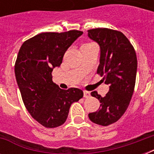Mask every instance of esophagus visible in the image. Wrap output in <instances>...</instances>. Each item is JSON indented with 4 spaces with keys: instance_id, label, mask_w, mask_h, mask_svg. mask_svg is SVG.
<instances>
[{
    "instance_id": "1",
    "label": "esophagus",
    "mask_w": 154,
    "mask_h": 154,
    "mask_svg": "<svg viewBox=\"0 0 154 154\" xmlns=\"http://www.w3.org/2000/svg\"><path fill=\"white\" fill-rule=\"evenodd\" d=\"M89 96H90V93H89V92L85 91H85H84V97L87 98V97H89Z\"/></svg>"
}]
</instances>
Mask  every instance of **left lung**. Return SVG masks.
I'll list each match as a JSON object with an SVG mask.
<instances>
[{
    "instance_id": "8db88e82",
    "label": "left lung",
    "mask_w": 154,
    "mask_h": 154,
    "mask_svg": "<svg viewBox=\"0 0 154 154\" xmlns=\"http://www.w3.org/2000/svg\"><path fill=\"white\" fill-rule=\"evenodd\" d=\"M88 35L100 45L97 74L109 85L104 97L97 91L91 93L101 105L97 111L89 113V117L95 124L107 126L117 122L129 105L136 82V52L129 39L117 30L97 28L88 30Z\"/></svg>"
}]
</instances>
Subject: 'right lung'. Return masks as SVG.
Wrapping results in <instances>:
<instances>
[{
	"mask_svg": "<svg viewBox=\"0 0 154 154\" xmlns=\"http://www.w3.org/2000/svg\"><path fill=\"white\" fill-rule=\"evenodd\" d=\"M82 31L42 32L25 41L15 62V76L25 108L45 128L65 122L72 103L83 97L77 88L64 90L53 83L52 72Z\"/></svg>",
	"mask_w": 154,
	"mask_h": 154,
	"instance_id": "1",
	"label": "right lung"
}]
</instances>
